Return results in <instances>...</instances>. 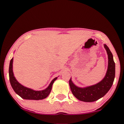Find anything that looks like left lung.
<instances>
[{
	"mask_svg": "<svg viewBox=\"0 0 124 124\" xmlns=\"http://www.w3.org/2000/svg\"><path fill=\"white\" fill-rule=\"evenodd\" d=\"M104 46L108 56V67L106 76L101 81L91 86L80 88L76 86L72 83L71 78L69 81L72 93L80 101L86 102L96 101L103 97L112 87L115 78V62L109 47L106 44H104Z\"/></svg>",
	"mask_w": 124,
	"mask_h": 124,
	"instance_id": "left-lung-1",
	"label": "left lung"
}]
</instances>
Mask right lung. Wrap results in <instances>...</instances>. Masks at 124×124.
I'll use <instances>...</instances> for the list:
<instances>
[{
  "label": "right lung",
  "mask_w": 124,
  "mask_h": 124,
  "mask_svg": "<svg viewBox=\"0 0 124 124\" xmlns=\"http://www.w3.org/2000/svg\"><path fill=\"white\" fill-rule=\"evenodd\" d=\"M12 62H13V58H12L10 61L9 65V73L10 82L12 89L18 95L25 100H43L49 96L51 92L52 86L54 81L57 79V77L52 80L49 86L45 90H42V91H34V90L23 86L16 80L14 75L13 70H12Z\"/></svg>",
  "instance_id": "right-lung-1"
}]
</instances>
